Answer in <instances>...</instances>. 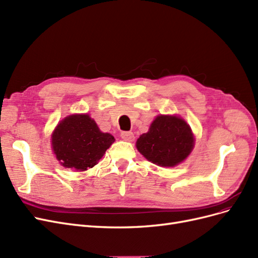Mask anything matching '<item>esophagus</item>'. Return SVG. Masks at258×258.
I'll return each mask as SVG.
<instances>
[{
  "mask_svg": "<svg viewBox=\"0 0 258 258\" xmlns=\"http://www.w3.org/2000/svg\"><path fill=\"white\" fill-rule=\"evenodd\" d=\"M120 137L123 141H127V142H132L135 140V135L130 131H122L120 134Z\"/></svg>",
  "mask_w": 258,
  "mask_h": 258,
  "instance_id": "obj_1",
  "label": "esophagus"
}]
</instances>
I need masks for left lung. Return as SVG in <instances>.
<instances>
[{
  "label": "left lung",
  "mask_w": 258,
  "mask_h": 258,
  "mask_svg": "<svg viewBox=\"0 0 258 258\" xmlns=\"http://www.w3.org/2000/svg\"><path fill=\"white\" fill-rule=\"evenodd\" d=\"M195 144L187 122L175 115H159L150 130L140 136L137 148L144 157L160 167H174L184 161Z\"/></svg>",
  "instance_id": "obj_1"
}]
</instances>
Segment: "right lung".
Returning <instances> with one entry per match:
<instances>
[{
  "instance_id": "add662e5",
  "label": "right lung",
  "mask_w": 258,
  "mask_h": 258,
  "mask_svg": "<svg viewBox=\"0 0 258 258\" xmlns=\"http://www.w3.org/2000/svg\"><path fill=\"white\" fill-rule=\"evenodd\" d=\"M115 141L104 134L88 114L70 115L51 135L52 151L62 166L75 171L95 167Z\"/></svg>"
}]
</instances>
